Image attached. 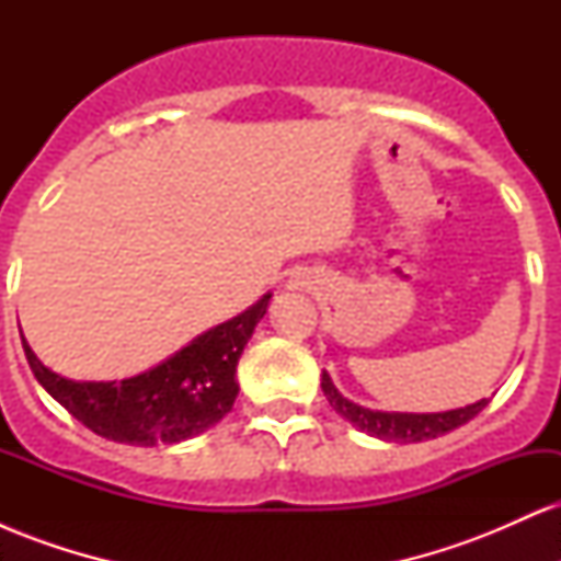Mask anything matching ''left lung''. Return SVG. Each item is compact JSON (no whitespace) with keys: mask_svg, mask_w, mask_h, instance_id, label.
Listing matches in <instances>:
<instances>
[{"mask_svg":"<svg viewBox=\"0 0 561 561\" xmlns=\"http://www.w3.org/2000/svg\"><path fill=\"white\" fill-rule=\"evenodd\" d=\"M321 390H324L327 401L343 420H347L362 433L377 437L385 443H422L433 440L450 433V430L467 424L472 416H478L488 405V398L461 405V409L448 411H427V414H414V411H379L366 409L362 403H353L343 392L334 388L332 377L321 371Z\"/></svg>","mask_w":561,"mask_h":561,"instance_id":"8db88e82","label":"left lung"}]
</instances>
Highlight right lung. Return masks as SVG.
<instances>
[{"mask_svg": "<svg viewBox=\"0 0 561 561\" xmlns=\"http://www.w3.org/2000/svg\"><path fill=\"white\" fill-rule=\"evenodd\" d=\"M272 293L242 313L210 327L152 369L121 382L68 379L38 362L23 337L31 371L44 390L96 435L128 446H173L214 427L229 414L240 385L237 362L266 317Z\"/></svg>", "mask_w": 561, "mask_h": 561, "instance_id": "1", "label": "right lung"}]
</instances>
